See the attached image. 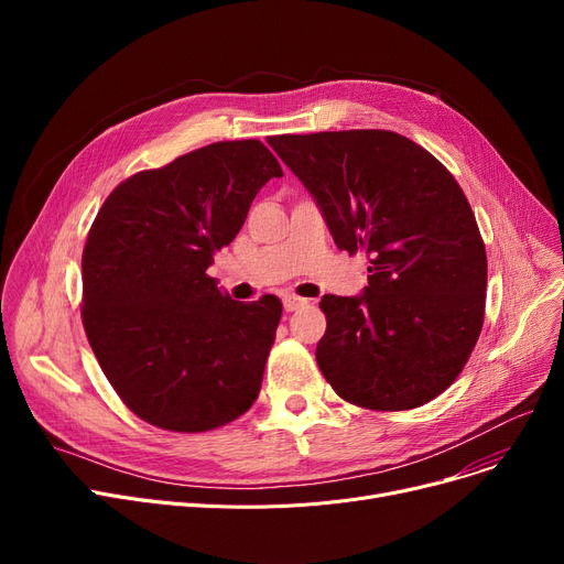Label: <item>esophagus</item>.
Returning <instances> with one entry per match:
<instances>
[{
    "instance_id": "1",
    "label": "esophagus",
    "mask_w": 564,
    "mask_h": 564,
    "mask_svg": "<svg viewBox=\"0 0 564 564\" xmlns=\"http://www.w3.org/2000/svg\"><path fill=\"white\" fill-rule=\"evenodd\" d=\"M308 302L306 300H302V297H294V294H290V297H285L283 300V308L288 311V313H292V311H300L302 306H306Z\"/></svg>"
}]
</instances>
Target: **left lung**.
Returning a JSON list of instances; mask_svg holds the SVG:
<instances>
[{
    "instance_id": "obj_1",
    "label": "left lung",
    "mask_w": 564,
    "mask_h": 564,
    "mask_svg": "<svg viewBox=\"0 0 564 564\" xmlns=\"http://www.w3.org/2000/svg\"><path fill=\"white\" fill-rule=\"evenodd\" d=\"M270 145L315 196L336 247L370 258L361 297L319 302L324 379L375 411L434 400L464 370L485 322L487 251L459 183L389 130L279 134Z\"/></svg>"
}]
</instances>
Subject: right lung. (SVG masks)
I'll return each instance as SVG.
<instances>
[{"label": "right lung", "mask_w": 564, "mask_h": 564, "mask_svg": "<svg viewBox=\"0 0 564 564\" xmlns=\"http://www.w3.org/2000/svg\"><path fill=\"white\" fill-rule=\"evenodd\" d=\"M281 175L262 141H217L130 175L105 198L82 253V322L141 421L196 434L256 402L283 306L270 294L232 302L207 267Z\"/></svg>", "instance_id": "right-lung-1"}]
</instances>
